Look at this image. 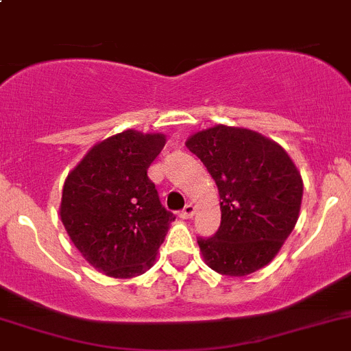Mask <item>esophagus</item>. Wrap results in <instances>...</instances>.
<instances>
[{
    "instance_id": "esophagus-1",
    "label": "esophagus",
    "mask_w": 351,
    "mask_h": 351,
    "mask_svg": "<svg viewBox=\"0 0 351 351\" xmlns=\"http://www.w3.org/2000/svg\"><path fill=\"white\" fill-rule=\"evenodd\" d=\"M193 214H195V207H193L192 204L185 205V208H183V210H180V217L182 219H190Z\"/></svg>"
}]
</instances>
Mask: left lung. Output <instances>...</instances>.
I'll use <instances>...</instances> for the list:
<instances>
[{
	"mask_svg": "<svg viewBox=\"0 0 351 351\" xmlns=\"http://www.w3.org/2000/svg\"><path fill=\"white\" fill-rule=\"evenodd\" d=\"M217 185L221 226L197 238L205 263L221 275L244 277L275 254L299 219L302 178L284 147L247 129L215 125L186 141Z\"/></svg>",
	"mask_w": 351,
	"mask_h": 351,
	"instance_id": "obj_1",
	"label": "left lung"
}]
</instances>
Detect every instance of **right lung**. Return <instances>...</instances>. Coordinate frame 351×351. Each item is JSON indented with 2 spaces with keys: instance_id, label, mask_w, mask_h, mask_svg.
Instances as JSON below:
<instances>
[{
  "instance_id": "right-lung-1",
  "label": "right lung",
  "mask_w": 351,
  "mask_h": 351,
  "mask_svg": "<svg viewBox=\"0 0 351 351\" xmlns=\"http://www.w3.org/2000/svg\"><path fill=\"white\" fill-rule=\"evenodd\" d=\"M165 141L162 134L123 130L91 147L67 175L62 224L88 263L108 277L130 278L151 268L175 221L147 176Z\"/></svg>"
}]
</instances>
